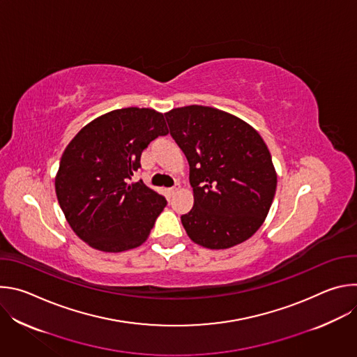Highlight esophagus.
<instances>
[{
  "label": "esophagus",
  "instance_id": "obj_1",
  "mask_svg": "<svg viewBox=\"0 0 357 357\" xmlns=\"http://www.w3.org/2000/svg\"><path fill=\"white\" fill-rule=\"evenodd\" d=\"M176 190H178V188H176V186H174V188H169V189H167V193H168V196L171 197V196H172V195H174Z\"/></svg>",
  "mask_w": 357,
  "mask_h": 357
}]
</instances>
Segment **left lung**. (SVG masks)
<instances>
[{"instance_id": "8db88e82", "label": "left lung", "mask_w": 357, "mask_h": 357, "mask_svg": "<svg viewBox=\"0 0 357 357\" xmlns=\"http://www.w3.org/2000/svg\"><path fill=\"white\" fill-rule=\"evenodd\" d=\"M189 164L193 208L181 216L192 241L222 250L240 244L266 220L277 189L271 154L245 121L206 106L165 113Z\"/></svg>"}]
</instances>
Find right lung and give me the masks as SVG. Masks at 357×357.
Instances as JSON below:
<instances>
[{
    "mask_svg": "<svg viewBox=\"0 0 357 357\" xmlns=\"http://www.w3.org/2000/svg\"><path fill=\"white\" fill-rule=\"evenodd\" d=\"M167 134L164 114L127 107L93 120L69 142L55 189L68 223L90 247L120 252L148 238L167 200L131 178L141 152Z\"/></svg>",
    "mask_w": 357,
    "mask_h": 357,
    "instance_id": "obj_1",
    "label": "right lung"
}]
</instances>
